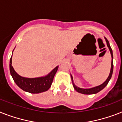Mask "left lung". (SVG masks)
Here are the masks:
<instances>
[{
  "mask_svg": "<svg viewBox=\"0 0 122 122\" xmlns=\"http://www.w3.org/2000/svg\"><path fill=\"white\" fill-rule=\"evenodd\" d=\"M106 42H107V46L110 49V51L111 55H112V66H111V70H110V75L108 77V78L102 84V85H99L98 86L94 87V88H89V89H83V88H80L79 87L76 86V85L74 84L73 83V76L71 75V80H72V83H73V87H74V88L75 89V90L78 92V93H80L82 94H85V95H92V94H95L97 93L98 92H100L101 90H103V89L105 88V87L108 85V82H109L110 80L112 78V73H113V52H112V49L111 48L110 46L109 42H108V41L107 40V39L105 38Z\"/></svg>",
  "mask_w": 122,
  "mask_h": 122,
  "instance_id": "8db88e82",
  "label": "left lung"
}]
</instances>
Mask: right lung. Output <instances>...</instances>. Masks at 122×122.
I'll return each instance as SVG.
<instances>
[{
	"instance_id": "1",
	"label": "right lung",
	"mask_w": 122,
	"mask_h": 122,
	"mask_svg": "<svg viewBox=\"0 0 122 122\" xmlns=\"http://www.w3.org/2000/svg\"><path fill=\"white\" fill-rule=\"evenodd\" d=\"M58 69V66H56L51 73L44 77L24 78L20 76L15 71L12 66V57L10 59V72L14 81L22 90L30 93H39L49 90Z\"/></svg>"
}]
</instances>
